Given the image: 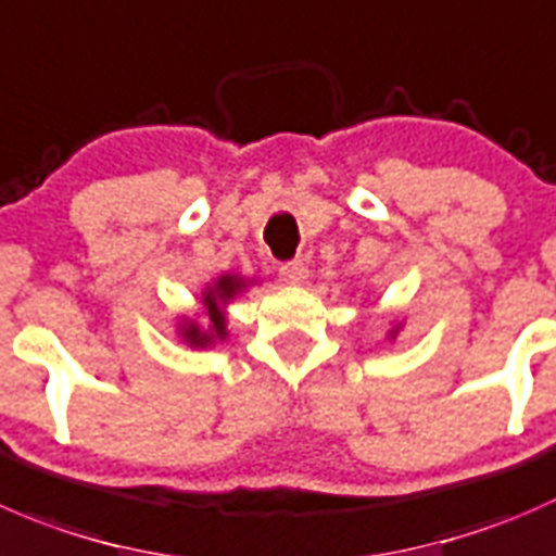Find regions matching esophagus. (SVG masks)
<instances>
[{
  "label": "esophagus",
  "instance_id": "34e87169",
  "mask_svg": "<svg viewBox=\"0 0 556 556\" xmlns=\"http://www.w3.org/2000/svg\"><path fill=\"white\" fill-rule=\"evenodd\" d=\"M279 277H282L285 285H304L306 277H309V268L301 261H290L279 268Z\"/></svg>",
  "mask_w": 556,
  "mask_h": 556
}]
</instances>
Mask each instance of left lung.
<instances>
[{"mask_svg":"<svg viewBox=\"0 0 556 556\" xmlns=\"http://www.w3.org/2000/svg\"><path fill=\"white\" fill-rule=\"evenodd\" d=\"M402 328H404V320H396V323H393V326L388 328V331H386V339H388V342H393V339L399 337V331H402Z\"/></svg>","mask_w":556,"mask_h":556,"instance_id":"obj_1","label":"left lung"}]
</instances>
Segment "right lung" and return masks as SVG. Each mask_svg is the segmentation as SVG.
I'll return each instance as SVG.
<instances>
[{
    "mask_svg": "<svg viewBox=\"0 0 556 556\" xmlns=\"http://www.w3.org/2000/svg\"><path fill=\"white\" fill-rule=\"evenodd\" d=\"M252 285H257V279H247L236 271H225L203 285L201 312L192 317L181 315L176 320V337L181 339V344L192 350H212L217 342H225L230 337L228 306Z\"/></svg>",
    "mask_w": 556,
    "mask_h": 556,
    "instance_id": "right-lung-1",
    "label": "right lung"
}]
</instances>
